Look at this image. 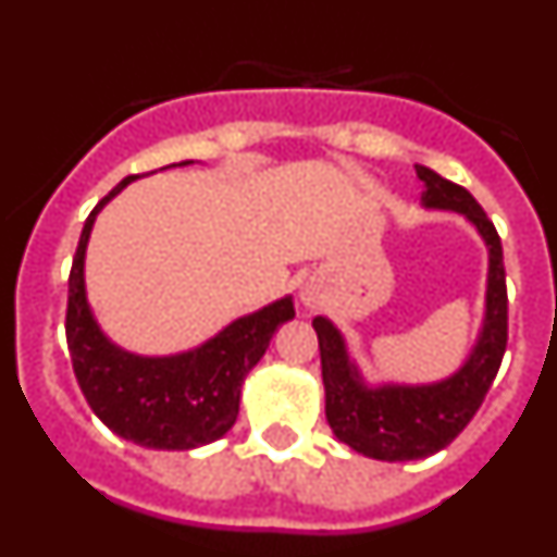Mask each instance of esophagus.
I'll use <instances>...</instances> for the list:
<instances>
[{
	"label": "esophagus",
	"instance_id": "1",
	"mask_svg": "<svg viewBox=\"0 0 557 557\" xmlns=\"http://www.w3.org/2000/svg\"><path fill=\"white\" fill-rule=\"evenodd\" d=\"M301 304L304 307H318L321 304V289H318V284H304L301 287Z\"/></svg>",
	"mask_w": 557,
	"mask_h": 557
}]
</instances>
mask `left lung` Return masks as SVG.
Wrapping results in <instances>:
<instances>
[{"label":"left lung","mask_w":557,"mask_h":557,"mask_svg":"<svg viewBox=\"0 0 557 557\" xmlns=\"http://www.w3.org/2000/svg\"><path fill=\"white\" fill-rule=\"evenodd\" d=\"M418 178L424 181V206L430 209L460 211L488 245V295H485V323L474 351L455 376L437 385L401 387L362 385L357 368L346 354V343L326 318H314L321 346L323 387H326V421L343 444L373 460H418L449 446L474 412L505 357L508 346V287L502 243L494 223L469 189L441 178L430 166L416 164Z\"/></svg>","instance_id":"8db88e82"}]
</instances>
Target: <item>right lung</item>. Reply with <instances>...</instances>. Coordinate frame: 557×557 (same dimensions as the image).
Segmentation results:
<instances>
[{"label":"right lung","instance_id":"right-lung-1","mask_svg":"<svg viewBox=\"0 0 557 557\" xmlns=\"http://www.w3.org/2000/svg\"><path fill=\"white\" fill-rule=\"evenodd\" d=\"M133 178L139 175L113 186L83 225L69 273V357L88 407L108 430L147 449L186 451L218 441L234 426L243 379L268 351L275 329L295 318V309L293 298H282L175 357H136L113 346L88 309L83 259L97 211Z\"/></svg>","mask_w":557,"mask_h":557}]
</instances>
